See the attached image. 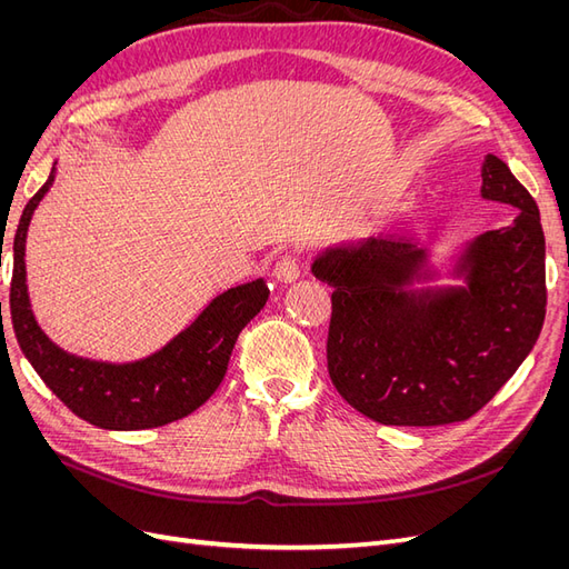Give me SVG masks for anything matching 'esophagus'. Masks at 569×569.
Here are the masks:
<instances>
[{"label": "esophagus", "mask_w": 569, "mask_h": 569, "mask_svg": "<svg viewBox=\"0 0 569 569\" xmlns=\"http://www.w3.org/2000/svg\"><path fill=\"white\" fill-rule=\"evenodd\" d=\"M272 274H274V278H278L280 282H284V284L295 282V280H299V274H301V270H299V261H297L295 256L284 253V256L280 258V261L274 263Z\"/></svg>", "instance_id": "esophagus-1"}]
</instances>
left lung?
Segmentation results:
<instances>
[{
  "mask_svg": "<svg viewBox=\"0 0 569 569\" xmlns=\"http://www.w3.org/2000/svg\"><path fill=\"white\" fill-rule=\"evenodd\" d=\"M481 197L518 209L508 228L462 247L460 284L437 278L408 239L368 237L325 249L311 266L332 291L330 380L358 412L382 425L462 422L522 366L546 318V239L539 206L487 153Z\"/></svg>",
  "mask_w": 569,
  "mask_h": 569,
  "instance_id": "obj_1",
  "label": "left lung"
}]
</instances>
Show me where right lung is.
I'll list each match as a JSON object with an SVG mask.
<instances>
[{"label":"right lung","instance_id":"1","mask_svg":"<svg viewBox=\"0 0 569 569\" xmlns=\"http://www.w3.org/2000/svg\"><path fill=\"white\" fill-rule=\"evenodd\" d=\"M54 166L40 192L26 203L13 237L9 306L21 351L42 377V382L78 418L94 427L130 432V429L161 427L189 416L211 399L226 377L239 332L253 316L261 313L268 301L270 289L266 280L258 278L222 291L163 349L132 363H107V360L63 351L42 332L32 316L26 284L28 226L54 182Z\"/></svg>","mask_w":569,"mask_h":569}]
</instances>
